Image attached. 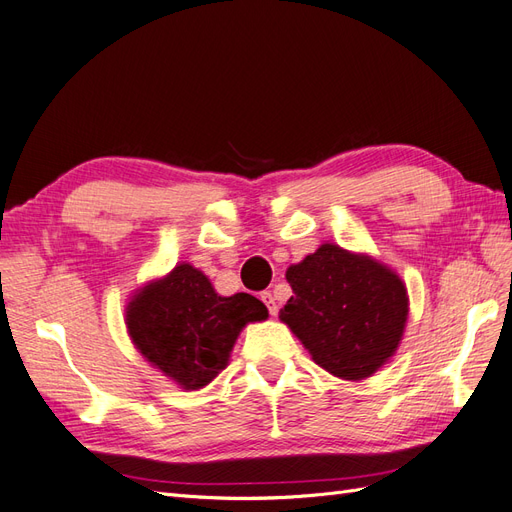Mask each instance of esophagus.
I'll return each mask as SVG.
<instances>
[{
  "mask_svg": "<svg viewBox=\"0 0 512 512\" xmlns=\"http://www.w3.org/2000/svg\"><path fill=\"white\" fill-rule=\"evenodd\" d=\"M260 299H262V303H265V305L269 307V314H271V316H277V303H275L273 294L267 290V292L260 294Z\"/></svg>",
  "mask_w": 512,
  "mask_h": 512,
  "instance_id": "esophagus-1",
  "label": "esophagus"
}]
</instances>
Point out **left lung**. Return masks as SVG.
Returning <instances> with one entry per match:
<instances>
[{"label": "left lung", "mask_w": 512, "mask_h": 512, "mask_svg": "<svg viewBox=\"0 0 512 512\" xmlns=\"http://www.w3.org/2000/svg\"><path fill=\"white\" fill-rule=\"evenodd\" d=\"M292 297L280 320L312 361L339 380L359 382L389 363L406 333L408 288L365 252L322 243L286 269Z\"/></svg>", "instance_id": "8db88e82"}]
</instances>
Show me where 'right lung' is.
Segmentation results:
<instances>
[{
  "mask_svg": "<svg viewBox=\"0 0 512 512\" xmlns=\"http://www.w3.org/2000/svg\"><path fill=\"white\" fill-rule=\"evenodd\" d=\"M267 318L265 303L247 292L222 297L190 262L136 288L126 305L134 348L183 391H200L218 378L239 333Z\"/></svg>",
  "mask_w": 512,
  "mask_h": 512,
  "instance_id": "add662e5",
  "label": "right lung"
}]
</instances>
